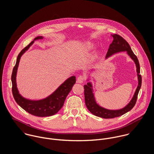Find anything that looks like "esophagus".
I'll return each mask as SVG.
<instances>
[{"label":"esophagus","mask_w":154,"mask_h":154,"mask_svg":"<svg viewBox=\"0 0 154 154\" xmlns=\"http://www.w3.org/2000/svg\"><path fill=\"white\" fill-rule=\"evenodd\" d=\"M85 81V77L83 75H80L77 78V82L78 83H82Z\"/></svg>","instance_id":"esophagus-1"}]
</instances>
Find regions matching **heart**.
<instances>
[{"instance_id": "obj_1", "label": "heart", "mask_w": 154, "mask_h": 154, "mask_svg": "<svg viewBox=\"0 0 154 154\" xmlns=\"http://www.w3.org/2000/svg\"><path fill=\"white\" fill-rule=\"evenodd\" d=\"M94 48V45L93 44H88L85 47V50L86 51H90L91 50H93Z\"/></svg>"}]
</instances>
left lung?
I'll list each match as a JSON object with an SVG mask.
<instances>
[{
  "label": "left lung",
  "mask_w": 154,
  "mask_h": 154,
  "mask_svg": "<svg viewBox=\"0 0 154 154\" xmlns=\"http://www.w3.org/2000/svg\"><path fill=\"white\" fill-rule=\"evenodd\" d=\"M113 38V41L111 44H110L109 48L108 50L107 53L106 54V57L107 58L110 56L114 53L126 51L129 56L132 58V60L134 62L136 66V71L137 73L138 78V86L136 88L135 93L132 98L131 102L123 109L120 110H110L104 109L99 106L95 102L94 95L92 92V84L90 82L87 83V85H84V95H85V104L88 110L94 115L104 118V119H112L114 117H119L123 115L127 112L132 110L134 106L139 91L142 85V76L139 74L140 73V65L136 56L133 53V51L129 45V43L120 35L118 34L111 35Z\"/></svg>",
  "instance_id": "8db88e82"
}]
</instances>
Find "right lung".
<instances>
[{"mask_svg": "<svg viewBox=\"0 0 154 154\" xmlns=\"http://www.w3.org/2000/svg\"><path fill=\"white\" fill-rule=\"evenodd\" d=\"M43 38V37L41 36L37 37L34 40V41ZM34 41H32L24 48H23L17 57V62L13 69L11 76L12 84V94L17 104L21 107H22L23 110H25L29 114L38 117L51 116L56 114L63 107L66 97L76 82V78L75 76H73L68 78L51 95L43 100L38 101H32L23 98L19 94L17 87V72L21 56L33 44Z\"/></svg>", "mask_w": 154, "mask_h": 154, "instance_id": "obj_1", "label": "right lung"}]
</instances>
